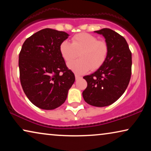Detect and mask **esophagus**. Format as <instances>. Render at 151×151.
I'll return each mask as SVG.
<instances>
[{
    "label": "esophagus",
    "instance_id": "34e87169",
    "mask_svg": "<svg viewBox=\"0 0 151 151\" xmlns=\"http://www.w3.org/2000/svg\"><path fill=\"white\" fill-rule=\"evenodd\" d=\"M75 77H76V80H78V79H79V78H81V76H80L77 75V74H76V75H75Z\"/></svg>",
    "mask_w": 151,
    "mask_h": 151
}]
</instances>
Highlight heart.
<instances>
[{"mask_svg": "<svg viewBox=\"0 0 151 151\" xmlns=\"http://www.w3.org/2000/svg\"><path fill=\"white\" fill-rule=\"evenodd\" d=\"M72 43L65 40L60 45V52L63 59L69 63L79 53L80 59L68 64L74 73L82 74L100 68L106 61L109 47L106 42L98 40L96 36L87 33H80L71 39Z\"/></svg>", "mask_w": 151, "mask_h": 151, "instance_id": "heart-1", "label": "heart"}]
</instances>
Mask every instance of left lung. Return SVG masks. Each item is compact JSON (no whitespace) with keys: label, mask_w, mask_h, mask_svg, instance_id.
I'll return each mask as SVG.
<instances>
[{"label":"left lung","mask_w":151,"mask_h":151,"mask_svg":"<svg viewBox=\"0 0 151 151\" xmlns=\"http://www.w3.org/2000/svg\"><path fill=\"white\" fill-rule=\"evenodd\" d=\"M95 32L104 37L109 53L96 72L83 77L87 86L82 96L88 104L103 107L114 103L127 89L131 76L132 55L127 40L115 31L104 28Z\"/></svg>","instance_id":"1"}]
</instances>
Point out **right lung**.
I'll use <instances>...</instances> for the list:
<instances>
[{
    "mask_svg": "<svg viewBox=\"0 0 151 151\" xmlns=\"http://www.w3.org/2000/svg\"><path fill=\"white\" fill-rule=\"evenodd\" d=\"M69 35L46 28L24 41L18 66L22 89L38 108L52 110L61 106L75 82V76L66 65L60 45Z\"/></svg>",
    "mask_w": 151,
    "mask_h": 151,
    "instance_id": "1",
    "label": "right lung"
}]
</instances>
